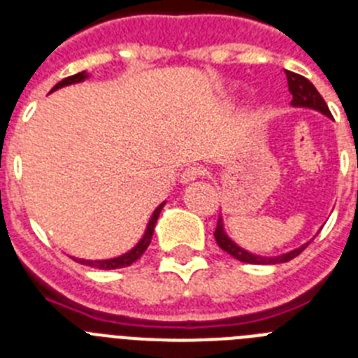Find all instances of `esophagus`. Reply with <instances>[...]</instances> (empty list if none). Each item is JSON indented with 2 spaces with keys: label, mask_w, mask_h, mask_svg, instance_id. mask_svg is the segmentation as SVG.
I'll list each match as a JSON object with an SVG mask.
<instances>
[{
  "label": "esophagus",
  "mask_w": 358,
  "mask_h": 358,
  "mask_svg": "<svg viewBox=\"0 0 358 358\" xmlns=\"http://www.w3.org/2000/svg\"><path fill=\"white\" fill-rule=\"evenodd\" d=\"M202 173H204V170L201 169V166H188V169H185L182 170V173H181V181L185 182V185H188V182H192V181H195V179H199V177L202 176Z\"/></svg>",
  "instance_id": "34e87169"
}]
</instances>
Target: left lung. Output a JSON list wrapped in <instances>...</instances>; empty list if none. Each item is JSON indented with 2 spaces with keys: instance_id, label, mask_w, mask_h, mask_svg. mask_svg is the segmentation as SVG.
<instances>
[{
  "instance_id": "1",
  "label": "left lung",
  "mask_w": 358,
  "mask_h": 358,
  "mask_svg": "<svg viewBox=\"0 0 358 358\" xmlns=\"http://www.w3.org/2000/svg\"><path fill=\"white\" fill-rule=\"evenodd\" d=\"M287 73V82H289V91L292 94V100H290V106L294 107H306V109H314L321 115L328 116L331 118L330 109H328L327 102L322 100L321 94L317 93V90L314 87V84L308 80V78L301 77V75H297V73L292 71H285ZM215 240H217L218 248L226 251L227 255H231L236 260L243 262V264H255V265H276V264H285V262L292 260L296 258L303 249L308 245L310 242L303 243L299 248L292 249L289 252H283V255H276V256H262L256 255V252L248 251V249L240 248L238 243L235 240H231L229 235L224 229V218H218L217 229H215ZM314 240V238H312Z\"/></svg>"
}]
</instances>
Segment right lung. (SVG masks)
<instances>
[{"label":"right lung","instance_id":"add662e5","mask_svg":"<svg viewBox=\"0 0 358 358\" xmlns=\"http://www.w3.org/2000/svg\"><path fill=\"white\" fill-rule=\"evenodd\" d=\"M87 78H90V73L87 71L77 73V75L64 78V80H61L59 84H55V87H53L50 93H53V91H57V90H61V87H66V85L80 84V82L87 80ZM164 204H166V201L161 202L159 206L154 210V213H152L150 220H148V224H147V229H145L143 236H141L140 242L136 243L131 251L123 252V255H120V256H115V258H106V260H84V258H75V256H71V260L78 262V264H82V265H87V267L102 268V271H113V268H123V267H129V265H132L136 260H138V258H140L141 255H143L145 251H147L148 243H150V240H152V235H154V227H156L157 218H159V213H161V210H163Z\"/></svg>","mask_w":358,"mask_h":358}]
</instances>
